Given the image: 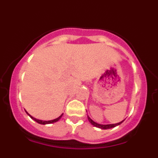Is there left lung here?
<instances>
[{
    "instance_id": "8db88e82",
    "label": "left lung",
    "mask_w": 158,
    "mask_h": 158,
    "mask_svg": "<svg viewBox=\"0 0 158 158\" xmlns=\"http://www.w3.org/2000/svg\"><path fill=\"white\" fill-rule=\"evenodd\" d=\"M88 119H89V123H90L92 125H93V126L96 127L100 128V129H103V130L111 129V128L115 127L120 125V124L124 121V120H123V121H121V122L118 123H114V124H100V123H97L94 122V121H93V119H92V118L89 116V115H88Z\"/></svg>"
}]
</instances>
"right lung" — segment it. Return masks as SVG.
<instances>
[{"label": "right lung", "mask_w": 158, "mask_h": 158, "mask_svg": "<svg viewBox=\"0 0 158 158\" xmlns=\"http://www.w3.org/2000/svg\"><path fill=\"white\" fill-rule=\"evenodd\" d=\"M26 113H27V115H28L29 116H30L31 118L32 119H33V120H35V122H37L38 123H40V124H43V125H46V124H51V123H56V122H58V121L59 120L60 118H62V115H63V114H62V115H60L59 117H58V118H54V119H53V120L43 121V120H40V119H38V118H34V117H33V116H31V115L30 114H28V113H27V111H26Z\"/></svg>", "instance_id": "add662e5"}]
</instances>
